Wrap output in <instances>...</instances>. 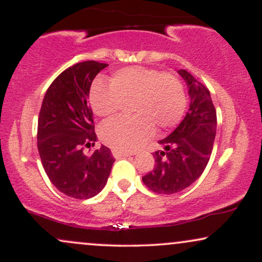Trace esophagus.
<instances>
[{
  "instance_id": "34e87169",
  "label": "esophagus",
  "mask_w": 262,
  "mask_h": 262,
  "mask_svg": "<svg viewBox=\"0 0 262 262\" xmlns=\"http://www.w3.org/2000/svg\"><path fill=\"white\" fill-rule=\"evenodd\" d=\"M112 155L116 159L122 158V156H130L132 152H127V151H121V150H117V149H112Z\"/></svg>"
}]
</instances>
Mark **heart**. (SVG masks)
Masks as SVG:
<instances>
[{"label": "heart", "instance_id": "1", "mask_svg": "<svg viewBox=\"0 0 262 262\" xmlns=\"http://www.w3.org/2000/svg\"><path fill=\"white\" fill-rule=\"evenodd\" d=\"M130 100L134 116L112 119L101 128L102 140L121 151L140 146L151 137L154 127L159 132L175 127L187 104L185 89L175 75L144 66L117 70L110 83L96 81L90 91L91 107L100 117L114 116Z\"/></svg>", "mask_w": 262, "mask_h": 262}]
</instances>
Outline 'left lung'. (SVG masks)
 Segmentation results:
<instances>
[{
	"instance_id": "obj_1",
	"label": "left lung",
	"mask_w": 262,
	"mask_h": 262,
	"mask_svg": "<svg viewBox=\"0 0 262 262\" xmlns=\"http://www.w3.org/2000/svg\"><path fill=\"white\" fill-rule=\"evenodd\" d=\"M187 82L191 103L183 121L169 137L159 141L154 169L143 182L155 193L172 194L187 188L202 175L212 154L217 113L210 93L188 71L179 70Z\"/></svg>"
}]
</instances>
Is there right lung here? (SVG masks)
Instances as JSON below:
<instances>
[{
	"label": "right lung",
	"instance_id": "1",
	"mask_svg": "<svg viewBox=\"0 0 262 262\" xmlns=\"http://www.w3.org/2000/svg\"><path fill=\"white\" fill-rule=\"evenodd\" d=\"M106 66L89 60L66 69L47 90L39 112L38 151L45 172L60 192L77 200L100 193L114 162L104 145L92 154L83 151L97 140L89 95Z\"/></svg>",
	"mask_w": 262,
	"mask_h": 262
}]
</instances>
